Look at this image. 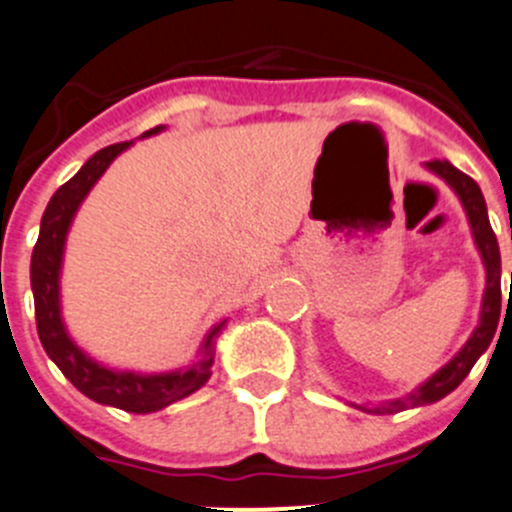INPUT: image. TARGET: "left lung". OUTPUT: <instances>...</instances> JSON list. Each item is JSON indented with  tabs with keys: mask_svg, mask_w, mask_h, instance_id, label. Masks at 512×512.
<instances>
[{
	"mask_svg": "<svg viewBox=\"0 0 512 512\" xmlns=\"http://www.w3.org/2000/svg\"><path fill=\"white\" fill-rule=\"evenodd\" d=\"M430 170L435 175L443 177L458 197L463 200L465 212H468L470 227H473L475 242H478V250L483 255L485 262V272H488V282H485V297H483V312H480V325L478 330L473 332L468 342H465L463 350L448 362L440 372H435L425 385H420L418 390H413L405 398L393 400V403H382L377 408H362L367 413L375 415H393L400 413L405 408H418V405H428V403H438L440 398H445L448 393H453L458 388L460 382L465 380L470 370H473L475 360L488 350V345L493 342L495 327H498L500 320V247L498 240H495V232L490 227L488 220V210H485V200L483 192H480L478 182L473 177H468L465 172L455 170L450 162H428Z\"/></svg>",
	"mask_w": 512,
	"mask_h": 512,
	"instance_id": "1",
	"label": "left lung"
}]
</instances>
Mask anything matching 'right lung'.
Returning <instances> with one entry per match:
<instances>
[{"label": "right lung", "mask_w": 512, "mask_h": 512, "mask_svg": "<svg viewBox=\"0 0 512 512\" xmlns=\"http://www.w3.org/2000/svg\"><path fill=\"white\" fill-rule=\"evenodd\" d=\"M162 130H147L142 137H150ZM132 142H117L84 162L82 170L64 182L49 200L47 210L42 215L39 227V240L32 250V292H34V317H37V332L42 340L44 352L54 360V365L62 370V375L72 382L74 388L89 400L112 408L127 410V413H157L167 408L175 400L187 398L195 390H200L210 377L212 355H215V335L222 330V322L207 335L202 345L200 360L192 367L180 372H165V375H137V372H114L107 367L89 360L64 332L62 317H59V267H62L64 237H67L69 222L77 212L79 202L84 200L94 182L102 177L109 162L127 150Z\"/></svg>", "instance_id": "1"}]
</instances>
